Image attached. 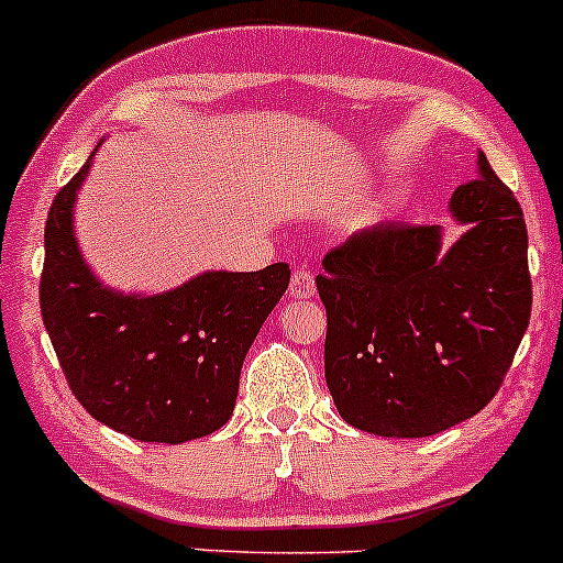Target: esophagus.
<instances>
[{
    "instance_id": "esophagus-1",
    "label": "esophagus",
    "mask_w": 563,
    "mask_h": 563,
    "mask_svg": "<svg viewBox=\"0 0 563 563\" xmlns=\"http://www.w3.org/2000/svg\"><path fill=\"white\" fill-rule=\"evenodd\" d=\"M314 276L309 274V271L298 268L292 274V279H289V295H292L295 300H306V298H314Z\"/></svg>"
}]
</instances>
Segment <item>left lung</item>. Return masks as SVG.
<instances>
[{
    "mask_svg": "<svg viewBox=\"0 0 563 563\" xmlns=\"http://www.w3.org/2000/svg\"><path fill=\"white\" fill-rule=\"evenodd\" d=\"M466 233L382 222L324 254V379L374 437L420 439L477 415L501 387L531 317L529 233L515 195L477 154L450 197Z\"/></svg>",
    "mask_w": 563,
    "mask_h": 563,
    "instance_id": "8db88e82",
    "label": "left lung"
}]
</instances>
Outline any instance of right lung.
I'll use <instances>...</instances> for the list:
<instances>
[{
	"instance_id": "add662e5",
	"label": "right lung",
	"mask_w": 563,
	"mask_h": 563,
	"mask_svg": "<svg viewBox=\"0 0 563 563\" xmlns=\"http://www.w3.org/2000/svg\"><path fill=\"white\" fill-rule=\"evenodd\" d=\"M97 148L56 195L45 222V330L75 398L95 420L137 442H192L233 415L243 357L287 292L289 265L206 271L156 295L102 284L75 239V200Z\"/></svg>"
}]
</instances>
